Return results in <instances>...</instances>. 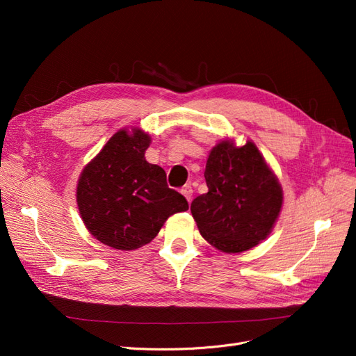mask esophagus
Segmentation results:
<instances>
[{
  "label": "esophagus",
  "mask_w": 356,
  "mask_h": 356,
  "mask_svg": "<svg viewBox=\"0 0 356 356\" xmlns=\"http://www.w3.org/2000/svg\"><path fill=\"white\" fill-rule=\"evenodd\" d=\"M181 193L182 195L186 196V199L190 202L191 200V197H193V188H191V186L190 184H187V186H184L181 188Z\"/></svg>",
  "instance_id": "34e87169"
}]
</instances>
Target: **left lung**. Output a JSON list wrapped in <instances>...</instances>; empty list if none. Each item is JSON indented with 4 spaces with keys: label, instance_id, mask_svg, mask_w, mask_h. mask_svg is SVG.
<instances>
[{
    "label": "left lung",
    "instance_id": "left-lung-1",
    "mask_svg": "<svg viewBox=\"0 0 356 356\" xmlns=\"http://www.w3.org/2000/svg\"><path fill=\"white\" fill-rule=\"evenodd\" d=\"M208 193L191 202L200 234L222 252H242L266 239L282 208V188L252 143L212 148Z\"/></svg>",
    "mask_w": 356,
    "mask_h": 356
}]
</instances>
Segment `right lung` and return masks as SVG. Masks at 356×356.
<instances>
[{
  "instance_id": "right-lung-1",
  "label": "right lung",
  "mask_w": 356,
  "mask_h": 356,
  "mask_svg": "<svg viewBox=\"0 0 356 356\" xmlns=\"http://www.w3.org/2000/svg\"><path fill=\"white\" fill-rule=\"evenodd\" d=\"M149 141L139 129L118 131L79 179L84 225L115 250L132 251L149 243L172 213L188 209L187 199L168 187L165 170L145 160Z\"/></svg>"
}]
</instances>
